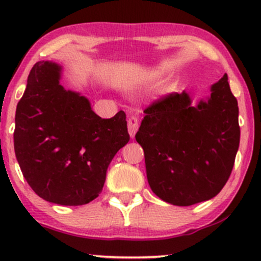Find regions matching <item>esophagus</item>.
<instances>
[{
	"mask_svg": "<svg viewBox=\"0 0 261 261\" xmlns=\"http://www.w3.org/2000/svg\"><path fill=\"white\" fill-rule=\"evenodd\" d=\"M138 127H139V123H138V118L134 117V116H132V117H129V119H128V132H129L130 138L136 137Z\"/></svg>",
	"mask_w": 261,
	"mask_h": 261,
	"instance_id": "esophagus-1",
	"label": "esophagus"
}]
</instances>
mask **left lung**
Masks as SVG:
<instances>
[{"instance_id":"obj_1","label":"left lung","mask_w":261,"mask_h":261,"mask_svg":"<svg viewBox=\"0 0 261 261\" xmlns=\"http://www.w3.org/2000/svg\"><path fill=\"white\" fill-rule=\"evenodd\" d=\"M144 113L136 139L144 150L151 191L177 206L216 197L232 172L241 137L227 74L197 106L183 91L161 97Z\"/></svg>"}]
</instances>
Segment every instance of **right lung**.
Wrapping results in <instances>:
<instances>
[{
    "mask_svg": "<svg viewBox=\"0 0 261 261\" xmlns=\"http://www.w3.org/2000/svg\"><path fill=\"white\" fill-rule=\"evenodd\" d=\"M62 67L34 64L17 105L14 151L28 185L58 205H84L99 197L113 156L129 142L125 113L105 119L90 101L61 85Z\"/></svg>",
    "mask_w": 261,
    "mask_h": 261,
    "instance_id": "1",
    "label": "right lung"
}]
</instances>
